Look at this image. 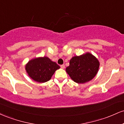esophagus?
Wrapping results in <instances>:
<instances>
[{"mask_svg": "<svg viewBox=\"0 0 124 124\" xmlns=\"http://www.w3.org/2000/svg\"><path fill=\"white\" fill-rule=\"evenodd\" d=\"M61 68H62V69H64V68H65V65H61Z\"/></svg>", "mask_w": 124, "mask_h": 124, "instance_id": "1", "label": "esophagus"}]
</instances>
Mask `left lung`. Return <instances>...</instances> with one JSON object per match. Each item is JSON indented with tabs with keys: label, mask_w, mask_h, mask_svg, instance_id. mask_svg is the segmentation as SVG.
<instances>
[{
	"label": "left lung",
	"mask_w": 124,
	"mask_h": 124,
	"mask_svg": "<svg viewBox=\"0 0 124 124\" xmlns=\"http://www.w3.org/2000/svg\"><path fill=\"white\" fill-rule=\"evenodd\" d=\"M100 62L96 56L90 52L71 58L66 72L72 80L82 84L92 80L99 69Z\"/></svg>",
	"instance_id": "left-lung-1"
}]
</instances>
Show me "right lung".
Returning <instances> with one entry per match:
<instances>
[{"label":"right lung","mask_w":124,"mask_h":124,"mask_svg":"<svg viewBox=\"0 0 124 124\" xmlns=\"http://www.w3.org/2000/svg\"><path fill=\"white\" fill-rule=\"evenodd\" d=\"M60 68L47 56L34 58L26 63L25 69L31 79L38 83L49 81L55 71Z\"/></svg>","instance_id":"obj_1"}]
</instances>
